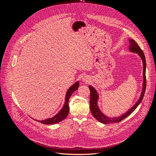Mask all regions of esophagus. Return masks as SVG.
I'll use <instances>...</instances> for the list:
<instances>
[{
  "label": "esophagus",
  "instance_id": "1",
  "mask_svg": "<svg viewBox=\"0 0 156 156\" xmlns=\"http://www.w3.org/2000/svg\"><path fill=\"white\" fill-rule=\"evenodd\" d=\"M82 80H83L84 82L86 83V82H88V81H89V78L88 76H84V77H83Z\"/></svg>",
  "mask_w": 156,
  "mask_h": 156
}]
</instances>
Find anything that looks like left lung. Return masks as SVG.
<instances>
[{
    "mask_svg": "<svg viewBox=\"0 0 156 156\" xmlns=\"http://www.w3.org/2000/svg\"><path fill=\"white\" fill-rule=\"evenodd\" d=\"M129 50L130 52H132V53H135L139 55V56L141 58L142 62H143V89H142V92L141 94V95L136 101L135 104L131 108H130L126 113L124 114L119 116H116V117H108L105 115L102 112H101L100 110L99 109L98 105H97V101L98 100V94L97 92V90L95 89L94 87H93L92 86H89V88L90 89V110L91 112V113L92 116L100 122L103 123L104 124H108L110 123H117L121 122L122 120L129 116L131 113H132L134 110L137 108V107L139 105L141 101H142L145 90H146V59H145V56L143 53V51L140 48L137 43L132 39H129Z\"/></svg>",
    "mask_w": 156,
    "mask_h": 156,
    "instance_id": "8db88e82",
    "label": "left lung"
}]
</instances>
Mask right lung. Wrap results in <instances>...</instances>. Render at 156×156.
Masks as SVG:
<instances>
[{
  "label": "right lung",
  "instance_id": "1",
  "mask_svg": "<svg viewBox=\"0 0 156 156\" xmlns=\"http://www.w3.org/2000/svg\"><path fill=\"white\" fill-rule=\"evenodd\" d=\"M79 87V81H76L75 83L67 90L66 98H65V103L62 109L59 112L58 114H56L55 116L51 118H48L43 121H38V122L44 124H55L58 123L62 120H64L66 117L68 116L69 113V100L70 98V96L75 92ZM37 121V120H35Z\"/></svg>",
  "mask_w": 156,
  "mask_h": 156
}]
</instances>
